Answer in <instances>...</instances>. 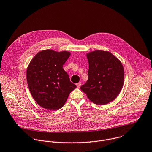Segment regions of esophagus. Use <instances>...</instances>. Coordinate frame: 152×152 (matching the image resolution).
<instances>
[{
  "instance_id": "esophagus-1",
  "label": "esophagus",
  "mask_w": 152,
  "mask_h": 152,
  "mask_svg": "<svg viewBox=\"0 0 152 152\" xmlns=\"http://www.w3.org/2000/svg\"><path fill=\"white\" fill-rule=\"evenodd\" d=\"M76 85H77V88H80V87H81V82H79V83H78Z\"/></svg>"
}]
</instances>
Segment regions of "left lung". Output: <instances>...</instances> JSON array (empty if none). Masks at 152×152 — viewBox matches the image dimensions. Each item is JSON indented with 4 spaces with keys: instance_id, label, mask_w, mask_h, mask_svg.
Segmentation results:
<instances>
[{
    "instance_id": "obj_1",
    "label": "left lung",
    "mask_w": 152,
    "mask_h": 152,
    "mask_svg": "<svg viewBox=\"0 0 152 152\" xmlns=\"http://www.w3.org/2000/svg\"><path fill=\"white\" fill-rule=\"evenodd\" d=\"M86 56L88 62V80L80 88L94 104H107L116 98L123 87V65L108 51L95 50Z\"/></svg>"
}]
</instances>
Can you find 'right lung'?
Instances as JSON below:
<instances>
[{"mask_svg":"<svg viewBox=\"0 0 152 152\" xmlns=\"http://www.w3.org/2000/svg\"><path fill=\"white\" fill-rule=\"evenodd\" d=\"M71 55L68 51L44 50L30 61L26 71L28 89L35 101L47 110H58L65 105L77 86L70 81L63 65Z\"/></svg>","mask_w":152,"mask_h":152,"instance_id":"1","label":"right lung"}]
</instances>
